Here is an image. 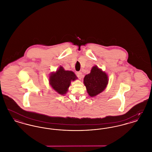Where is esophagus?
I'll use <instances>...</instances> for the list:
<instances>
[{
  "instance_id": "esophagus-1",
  "label": "esophagus",
  "mask_w": 152,
  "mask_h": 152,
  "mask_svg": "<svg viewBox=\"0 0 152 152\" xmlns=\"http://www.w3.org/2000/svg\"><path fill=\"white\" fill-rule=\"evenodd\" d=\"M76 75H77V76L78 77V78L79 79H81L82 78V77H83V74H82V73L81 72H78L76 73Z\"/></svg>"
}]
</instances>
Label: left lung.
Here are the masks:
<instances>
[{
  "instance_id": "left-lung-1",
  "label": "left lung",
  "mask_w": 152,
  "mask_h": 152,
  "mask_svg": "<svg viewBox=\"0 0 152 152\" xmlns=\"http://www.w3.org/2000/svg\"><path fill=\"white\" fill-rule=\"evenodd\" d=\"M108 81V75L97 66L94 65L92 68L91 72L85 76L83 83L86 87L88 94L93 97L105 89Z\"/></svg>"
}]
</instances>
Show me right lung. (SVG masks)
I'll return each mask as SVG.
<instances>
[{
	"label": "right lung",
	"mask_w": 152,
	"mask_h": 152,
	"mask_svg": "<svg viewBox=\"0 0 152 152\" xmlns=\"http://www.w3.org/2000/svg\"><path fill=\"white\" fill-rule=\"evenodd\" d=\"M77 79L75 73L71 71H65L60 66L56 72L51 73L49 76V83L52 88L58 94L63 95L68 91L71 81Z\"/></svg>",
	"instance_id": "obj_1"
}]
</instances>
